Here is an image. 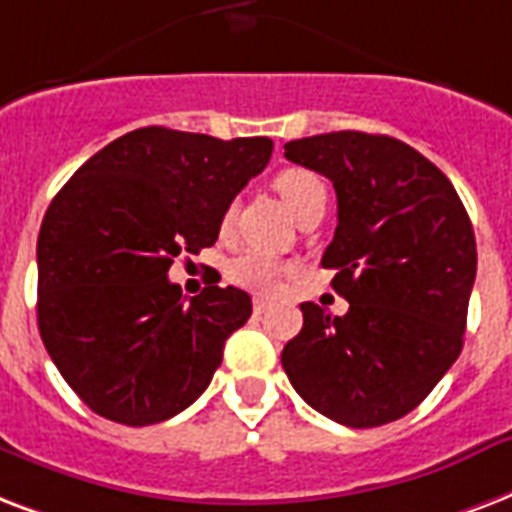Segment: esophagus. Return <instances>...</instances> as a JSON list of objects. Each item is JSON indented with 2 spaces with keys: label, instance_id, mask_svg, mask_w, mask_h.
I'll return each instance as SVG.
<instances>
[{
  "label": "esophagus",
  "instance_id": "esophagus-1",
  "mask_svg": "<svg viewBox=\"0 0 512 512\" xmlns=\"http://www.w3.org/2000/svg\"><path fill=\"white\" fill-rule=\"evenodd\" d=\"M269 307H272V301L259 299V296H256V299H253V312H256V315H264V312H267Z\"/></svg>",
  "mask_w": 512,
  "mask_h": 512
}]
</instances>
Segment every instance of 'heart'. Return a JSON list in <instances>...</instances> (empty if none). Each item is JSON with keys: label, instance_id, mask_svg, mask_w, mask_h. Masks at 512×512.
Instances as JSON below:
<instances>
[{"label": "heart", "instance_id": "1", "mask_svg": "<svg viewBox=\"0 0 512 512\" xmlns=\"http://www.w3.org/2000/svg\"><path fill=\"white\" fill-rule=\"evenodd\" d=\"M275 189L280 192V197L285 200V205L291 208L296 216L304 213L307 208H312L315 202L326 200V184L320 181V176H315L312 170L304 168H288L283 173H277L275 178ZM235 216H237V205L229 202L224 213H221L219 229L221 235H229L232 227H235ZM288 264L275 256H269L264 251H243L240 256L232 259L229 264L227 275L229 280L240 288H248V291L256 293H272L280 285L283 275L288 272Z\"/></svg>", "mask_w": 512, "mask_h": 512}]
</instances>
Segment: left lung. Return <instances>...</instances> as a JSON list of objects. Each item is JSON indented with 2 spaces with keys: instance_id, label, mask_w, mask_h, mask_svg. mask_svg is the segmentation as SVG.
Listing matches in <instances>:
<instances>
[{
  "instance_id": "obj_1",
  "label": "left lung",
  "mask_w": 512,
  "mask_h": 512,
  "mask_svg": "<svg viewBox=\"0 0 512 512\" xmlns=\"http://www.w3.org/2000/svg\"><path fill=\"white\" fill-rule=\"evenodd\" d=\"M326 176L339 224L323 253L347 315L304 301L283 347L293 390L323 417L379 427L406 417L462 352L475 283V235L451 181L390 136L339 130L285 144Z\"/></svg>"
}]
</instances>
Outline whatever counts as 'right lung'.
<instances>
[{"label": "right lung", "mask_w": 512, "mask_h": 512, "mask_svg": "<svg viewBox=\"0 0 512 512\" xmlns=\"http://www.w3.org/2000/svg\"><path fill=\"white\" fill-rule=\"evenodd\" d=\"M272 141L138 128L55 194L37 240V323L47 355L98 417L157 425L192 406L251 296L168 280L178 253L219 240L221 213L267 168Z\"/></svg>", "instance_id": "obj_1"}]
</instances>
